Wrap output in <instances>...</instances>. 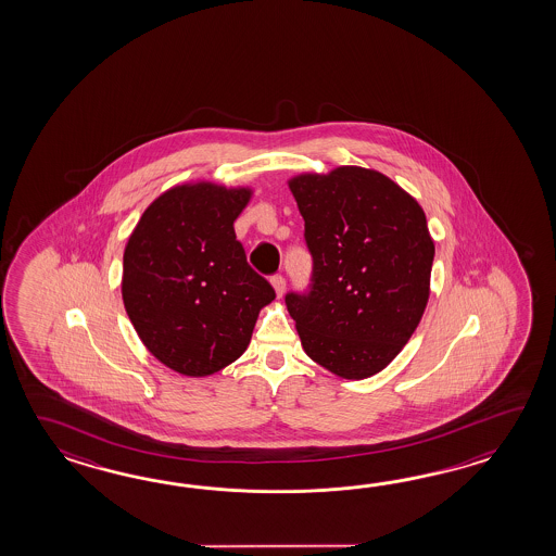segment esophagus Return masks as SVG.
<instances>
[{"label":"esophagus","instance_id":"34e87169","mask_svg":"<svg viewBox=\"0 0 556 556\" xmlns=\"http://www.w3.org/2000/svg\"><path fill=\"white\" fill-rule=\"evenodd\" d=\"M274 290H276V295L278 298H282L283 290H286V278H283L282 274H276L273 278Z\"/></svg>","mask_w":556,"mask_h":556}]
</instances>
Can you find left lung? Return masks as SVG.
I'll return each mask as SVG.
<instances>
[{
    "instance_id": "8db88e82",
    "label": "left lung",
    "mask_w": 556,
    "mask_h": 556,
    "mask_svg": "<svg viewBox=\"0 0 556 556\" xmlns=\"http://www.w3.org/2000/svg\"><path fill=\"white\" fill-rule=\"evenodd\" d=\"M312 254V283L286 294L302 348L345 379L376 376L409 342L429 300L435 247L412 194L371 168L288 180Z\"/></svg>"
}]
</instances>
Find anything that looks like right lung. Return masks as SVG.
I'll use <instances>...</instances> for the list:
<instances>
[{
    "label": "right lung",
    "instance_id": "1",
    "mask_svg": "<svg viewBox=\"0 0 556 556\" xmlns=\"http://www.w3.org/2000/svg\"><path fill=\"white\" fill-rule=\"evenodd\" d=\"M252 190L178 185L154 199L123 254V304L147 350L182 376L204 378L249 348L276 294L254 273L235 220Z\"/></svg>",
    "mask_w": 556,
    "mask_h": 556
}]
</instances>
